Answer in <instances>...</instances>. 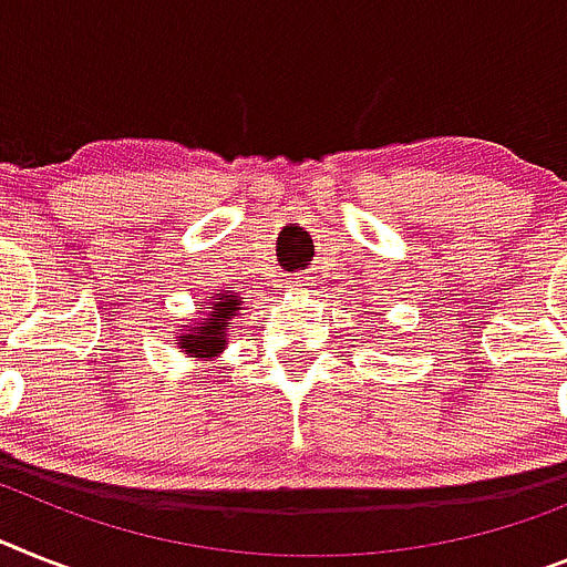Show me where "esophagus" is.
Masks as SVG:
<instances>
[{
    "label": "esophagus",
    "instance_id": "esophagus-1",
    "mask_svg": "<svg viewBox=\"0 0 567 567\" xmlns=\"http://www.w3.org/2000/svg\"><path fill=\"white\" fill-rule=\"evenodd\" d=\"M311 276H306V274H297V276H291V282H288V288H291L293 293H308L311 291Z\"/></svg>",
    "mask_w": 567,
    "mask_h": 567
}]
</instances>
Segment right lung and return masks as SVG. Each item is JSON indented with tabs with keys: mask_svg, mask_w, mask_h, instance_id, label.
I'll list each match as a JSON object with an SVG mask.
<instances>
[{
	"mask_svg": "<svg viewBox=\"0 0 567 567\" xmlns=\"http://www.w3.org/2000/svg\"><path fill=\"white\" fill-rule=\"evenodd\" d=\"M239 306L241 297H236V293H221L216 306H213L207 322H198L195 328H189V334L181 340V349H187L195 357L218 354L227 346V322L236 317Z\"/></svg>",
	"mask_w": 567,
	"mask_h": 567,
	"instance_id": "add662e5",
	"label": "right lung"
}]
</instances>
